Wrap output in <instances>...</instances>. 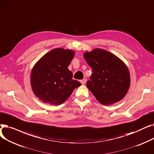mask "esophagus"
Instances as JSON below:
<instances>
[{"mask_svg":"<svg viewBox=\"0 0 154 154\" xmlns=\"http://www.w3.org/2000/svg\"><path fill=\"white\" fill-rule=\"evenodd\" d=\"M86 81H87V79L86 78H85V79L81 80V83L82 85H85L86 83Z\"/></svg>","mask_w":154,"mask_h":154,"instance_id":"1","label":"esophagus"}]
</instances>
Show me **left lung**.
<instances>
[{
    "label": "left lung",
    "mask_w": 154,
    "mask_h": 154,
    "mask_svg": "<svg viewBox=\"0 0 154 154\" xmlns=\"http://www.w3.org/2000/svg\"><path fill=\"white\" fill-rule=\"evenodd\" d=\"M83 56L93 71L86 86L97 100L105 105L122 100L130 85L126 64L116 56L101 49L87 51Z\"/></svg>",
    "instance_id": "obj_1"
}]
</instances>
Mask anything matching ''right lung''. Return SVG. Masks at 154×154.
<instances>
[{
	"label": "right lung",
	"mask_w": 154,
	"mask_h": 154,
	"mask_svg": "<svg viewBox=\"0 0 154 154\" xmlns=\"http://www.w3.org/2000/svg\"><path fill=\"white\" fill-rule=\"evenodd\" d=\"M75 52L56 48L44 55L35 64L31 74V85L35 95L44 103L60 105L81 85L72 79L68 68Z\"/></svg>",
	"instance_id": "add662e5"
}]
</instances>
